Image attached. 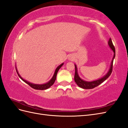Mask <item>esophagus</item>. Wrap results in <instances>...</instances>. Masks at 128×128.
Returning <instances> with one entry per match:
<instances>
[{
    "label": "esophagus",
    "instance_id": "1",
    "mask_svg": "<svg viewBox=\"0 0 128 128\" xmlns=\"http://www.w3.org/2000/svg\"><path fill=\"white\" fill-rule=\"evenodd\" d=\"M69 60H74V58H73V57H69Z\"/></svg>",
    "mask_w": 128,
    "mask_h": 128
}]
</instances>
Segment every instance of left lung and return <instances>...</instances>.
<instances>
[{
  "mask_svg": "<svg viewBox=\"0 0 128 128\" xmlns=\"http://www.w3.org/2000/svg\"><path fill=\"white\" fill-rule=\"evenodd\" d=\"M108 45L110 48L112 50V51L114 52V56L112 59V61L111 62V64L110 66V68L109 70L107 72V73L104 75V76L101 77L99 79L97 80H94L92 81H86L82 79V78L80 77L79 74L78 73V70H77V67L76 64H74V66H75V74H74V80L75 82L77 84V86L82 88V89H93V88H95L97 86H99L102 83H103L104 80H106L110 76V74L112 72V64H113V62L114 57H115V48H114V46L112 44V40H111V39L110 38L109 41H108Z\"/></svg>",
  "mask_w": 128,
  "mask_h": 128,
  "instance_id": "8db88e82",
  "label": "left lung"
}]
</instances>
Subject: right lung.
<instances>
[{"label":"right lung","mask_w":128,"mask_h":128,"mask_svg":"<svg viewBox=\"0 0 128 128\" xmlns=\"http://www.w3.org/2000/svg\"><path fill=\"white\" fill-rule=\"evenodd\" d=\"M64 64V63H62L60 65H59V66H58L57 67V68H56V70L54 71V74L53 75V76H52V77L51 78V79L49 80L48 82L47 83H45L44 84H34V83H31V82H29L28 81L26 80H24V78H22V76H20V74H19L18 71V70L17 68V67H16V71H17V74L18 75V76L20 77V79L23 80L24 82H25L26 84H28V86H30L31 88H34V89H36V90H46V89H48L49 88L51 87L52 85H53L54 83V82L56 80V77H57V72L58 70L60 69V68L63 66Z\"/></svg>","instance_id":"1"}]
</instances>
